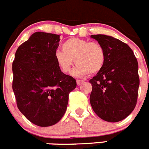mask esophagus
Returning a JSON list of instances; mask_svg holds the SVG:
<instances>
[{"instance_id":"1","label":"esophagus","mask_w":149,"mask_h":149,"mask_svg":"<svg viewBox=\"0 0 149 149\" xmlns=\"http://www.w3.org/2000/svg\"><path fill=\"white\" fill-rule=\"evenodd\" d=\"M84 83V81H80V80H77V84L78 85V86H80V85H81V84Z\"/></svg>"}]
</instances>
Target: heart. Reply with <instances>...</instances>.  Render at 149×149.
Wrapping results in <instances>:
<instances>
[{
    "instance_id": "obj_1",
    "label": "heart",
    "mask_w": 149,
    "mask_h": 149,
    "mask_svg": "<svg viewBox=\"0 0 149 149\" xmlns=\"http://www.w3.org/2000/svg\"><path fill=\"white\" fill-rule=\"evenodd\" d=\"M54 59L63 73L70 72L74 60L77 65L73 74L84 76L88 73H98L104 65L106 54L98 43L80 38H71L63 43L62 51L55 52Z\"/></svg>"
}]
</instances>
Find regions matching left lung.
Returning <instances> with one entry per match:
<instances>
[{"mask_svg":"<svg viewBox=\"0 0 149 149\" xmlns=\"http://www.w3.org/2000/svg\"><path fill=\"white\" fill-rule=\"evenodd\" d=\"M105 51L103 68L89 81L92 108L101 119L116 122L125 119L137 101L139 78L136 56L126 43L106 35H92Z\"/></svg>","mask_w":149,"mask_h":149,"instance_id":"obj_1","label":"left lung"}]
</instances>
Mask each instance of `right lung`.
<instances>
[{
	"instance_id": "1",
	"label": "right lung",
	"mask_w": 149,
	"mask_h": 149,
	"mask_svg": "<svg viewBox=\"0 0 149 149\" xmlns=\"http://www.w3.org/2000/svg\"><path fill=\"white\" fill-rule=\"evenodd\" d=\"M60 36L36 32L22 43L13 63V90L17 107L40 127L57 123L65 113L76 80L61 72L54 59Z\"/></svg>"
}]
</instances>
